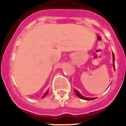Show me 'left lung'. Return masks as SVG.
Returning a JSON list of instances; mask_svg holds the SVG:
<instances>
[{"label": "left lung", "instance_id": "8db88e82", "mask_svg": "<svg viewBox=\"0 0 126 126\" xmlns=\"http://www.w3.org/2000/svg\"><path fill=\"white\" fill-rule=\"evenodd\" d=\"M114 61H115V57H114V54H113V67L115 68V64H114ZM74 92H75L77 96H78L79 98H80L81 99H83V100H94V99H95L94 98H85L84 96H83L81 94H80V93H79L78 91H77L76 90H75L74 89Z\"/></svg>", "mask_w": 126, "mask_h": 126}]
</instances>
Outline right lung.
Listing matches in <instances>:
<instances>
[{"mask_svg": "<svg viewBox=\"0 0 126 126\" xmlns=\"http://www.w3.org/2000/svg\"><path fill=\"white\" fill-rule=\"evenodd\" d=\"M47 93H48V91H47V92H45V94H43V97H45V96H46L47 94Z\"/></svg>", "mask_w": 126, "mask_h": 126, "instance_id": "obj_1", "label": "right lung"}]
</instances>
